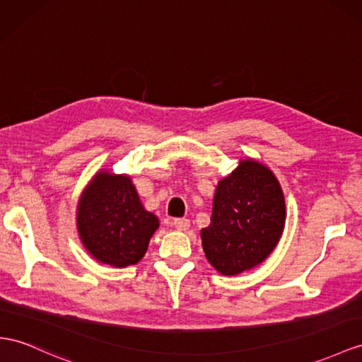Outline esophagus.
<instances>
[{
    "instance_id": "1",
    "label": "esophagus",
    "mask_w": 362,
    "mask_h": 362,
    "mask_svg": "<svg viewBox=\"0 0 362 362\" xmlns=\"http://www.w3.org/2000/svg\"><path fill=\"white\" fill-rule=\"evenodd\" d=\"M173 225L177 230H187L189 228V220L188 218H174Z\"/></svg>"
}]
</instances>
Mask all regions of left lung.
I'll return each instance as SVG.
<instances>
[{
    "label": "left lung",
    "instance_id": "1",
    "mask_svg": "<svg viewBox=\"0 0 362 362\" xmlns=\"http://www.w3.org/2000/svg\"><path fill=\"white\" fill-rule=\"evenodd\" d=\"M286 221V203L274 173L254 159L217 185L211 225L202 229L208 262L221 275H238L263 263L275 249Z\"/></svg>",
    "mask_w": 362,
    "mask_h": 362
}]
</instances>
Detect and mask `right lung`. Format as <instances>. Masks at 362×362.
<instances>
[{"mask_svg": "<svg viewBox=\"0 0 362 362\" xmlns=\"http://www.w3.org/2000/svg\"><path fill=\"white\" fill-rule=\"evenodd\" d=\"M76 225L93 258L127 267L142 260L159 218L144 208L129 175L99 171L78 202Z\"/></svg>", "mask_w": 362, "mask_h": 362, "instance_id": "right-lung-1", "label": "right lung"}]
</instances>
